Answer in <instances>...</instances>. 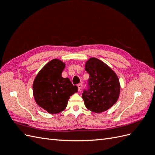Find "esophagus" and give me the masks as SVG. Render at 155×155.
<instances>
[{
  "instance_id": "34e87169",
  "label": "esophagus",
  "mask_w": 155,
  "mask_h": 155,
  "mask_svg": "<svg viewBox=\"0 0 155 155\" xmlns=\"http://www.w3.org/2000/svg\"><path fill=\"white\" fill-rule=\"evenodd\" d=\"M82 87H83L82 83H79V84H78V91H79L81 90V88H82Z\"/></svg>"
}]
</instances>
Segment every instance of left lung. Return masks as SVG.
Masks as SVG:
<instances>
[{
	"label": "left lung",
	"instance_id": "1",
	"mask_svg": "<svg viewBox=\"0 0 155 155\" xmlns=\"http://www.w3.org/2000/svg\"><path fill=\"white\" fill-rule=\"evenodd\" d=\"M89 74L88 90H84L82 98L88 110L96 113L107 110L118 101L120 84L116 73L107 64L95 58L85 63Z\"/></svg>",
	"mask_w": 155,
	"mask_h": 155
}]
</instances>
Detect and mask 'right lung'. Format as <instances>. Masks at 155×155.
<instances>
[{
    "mask_svg": "<svg viewBox=\"0 0 155 155\" xmlns=\"http://www.w3.org/2000/svg\"><path fill=\"white\" fill-rule=\"evenodd\" d=\"M65 64L54 59L46 64L33 83V94L36 104L50 114L62 112L67 106L70 96L78 92L70 79L61 74Z\"/></svg>",
    "mask_w": 155,
    "mask_h": 155,
    "instance_id": "add662e5",
    "label": "right lung"
}]
</instances>
